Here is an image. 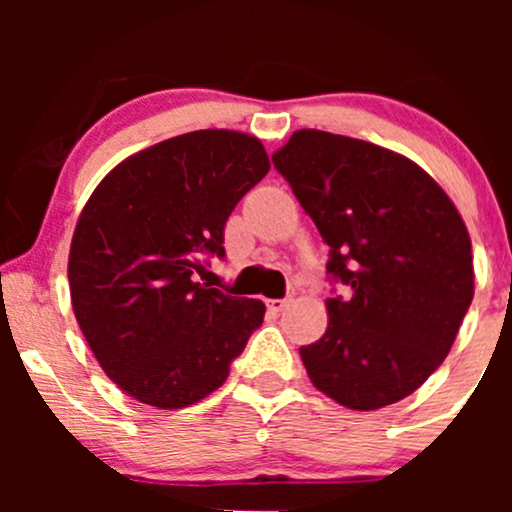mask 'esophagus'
<instances>
[{
	"mask_svg": "<svg viewBox=\"0 0 512 512\" xmlns=\"http://www.w3.org/2000/svg\"><path fill=\"white\" fill-rule=\"evenodd\" d=\"M289 303H291V298H269L267 308L272 310V313H281V310H284Z\"/></svg>",
	"mask_w": 512,
	"mask_h": 512,
	"instance_id": "34e87169",
	"label": "esophagus"
}]
</instances>
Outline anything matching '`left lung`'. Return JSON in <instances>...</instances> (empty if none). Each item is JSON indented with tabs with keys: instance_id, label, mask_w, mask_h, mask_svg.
Segmentation results:
<instances>
[{
	"instance_id": "1",
	"label": "left lung",
	"mask_w": 512,
	"mask_h": 512,
	"mask_svg": "<svg viewBox=\"0 0 512 512\" xmlns=\"http://www.w3.org/2000/svg\"><path fill=\"white\" fill-rule=\"evenodd\" d=\"M330 245V325L301 346L320 392L373 411L411 395L448 356L474 296L472 240L426 170L361 139L298 129L272 156Z\"/></svg>"
}]
</instances>
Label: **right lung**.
<instances>
[{
	"mask_svg": "<svg viewBox=\"0 0 512 512\" xmlns=\"http://www.w3.org/2000/svg\"><path fill=\"white\" fill-rule=\"evenodd\" d=\"M269 173L260 139L199 129L125 158L93 190L69 250L72 308L93 356L139 402L182 409L226 383L264 303L199 284L223 228Z\"/></svg>",
	"mask_w": 512,
	"mask_h": 512,
	"instance_id": "add662e5",
	"label": "right lung"
}]
</instances>
